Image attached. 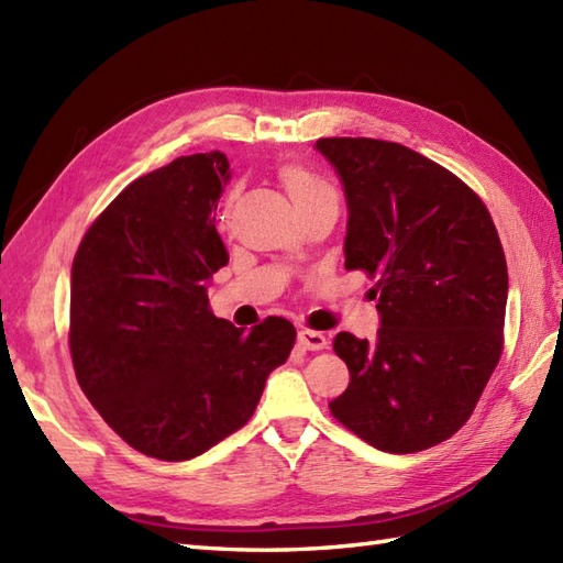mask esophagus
I'll return each instance as SVG.
<instances>
[{"mask_svg":"<svg viewBox=\"0 0 563 563\" xmlns=\"http://www.w3.org/2000/svg\"><path fill=\"white\" fill-rule=\"evenodd\" d=\"M297 342H299V347L311 350V352L323 350L325 344H328V340H325L323 333H319V330H309V328H301V330H299V333H297Z\"/></svg>","mask_w":563,"mask_h":563,"instance_id":"34e87169","label":"esophagus"}]
</instances>
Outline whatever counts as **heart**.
Returning <instances> with one entry per match:
<instances>
[{
    "label": "heart",
    "instance_id": "1",
    "mask_svg": "<svg viewBox=\"0 0 563 563\" xmlns=\"http://www.w3.org/2000/svg\"><path fill=\"white\" fill-rule=\"evenodd\" d=\"M280 180L299 213H307L316 207L338 205V192L333 190V185H328L319 176H313V173L307 170L305 166L299 164L283 166Z\"/></svg>",
    "mask_w": 563,
    "mask_h": 563
}]
</instances>
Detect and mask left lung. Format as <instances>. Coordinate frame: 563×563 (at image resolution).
I'll use <instances>...</instances> for the list:
<instances>
[{
  "label": "left lung",
  "instance_id": "1",
  "mask_svg": "<svg viewBox=\"0 0 563 563\" xmlns=\"http://www.w3.org/2000/svg\"><path fill=\"white\" fill-rule=\"evenodd\" d=\"M347 197L344 268L376 278L373 344L338 333L350 385L330 413L380 452L411 454L468 421L501 356L509 273L493 216L405 144L323 137Z\"/></svg>",
  "mask_w": 563,
  "mask_h": 563
}]
</instances>
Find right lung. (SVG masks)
Returning <instances> with one entry per match:
<instances>
[{
	"instance_id": "right-lung-1",
	"label": "right lung",
	"mask_w": 563,
	"mask_h": 563,
	"mask_svg": "<svg viewBox=\"0 0 563 563\" xmlns=\"http://www.w3.org/2000/svg\"><path fill=\"white\" fill-rule=\"evenodd\" d=\"M223 152L180 156L137 178L99 213L70 271V358L85 397L133 446L162 459L205 454L252 419L295 325L268 316L250 333L209 309L228 264L216 205Z\"/></svg>"
}]
</instances>
